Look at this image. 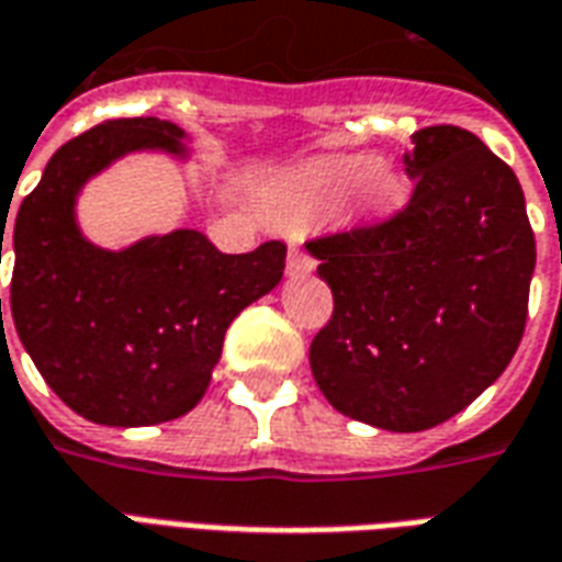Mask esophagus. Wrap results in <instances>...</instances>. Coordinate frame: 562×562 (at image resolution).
I'll list each match as a JSON object with an SVG mask.
<instances>
[{"label":"esophagus","instance_id":"obj_1","mask_svg":"<svg viewBox=\"0 0 562 562\" xmlns=\"http://www.w3.org/2000/svg\"><path fill=\"white\" fill-rule=\"evenodd\" d=\"M313 268H316V258L310 256V252H304L301 246H292V249H289V261H285V273H289V277H304V273H310Z\"/></svg>","mask_w":562,"mask_h":562}]
</instances>
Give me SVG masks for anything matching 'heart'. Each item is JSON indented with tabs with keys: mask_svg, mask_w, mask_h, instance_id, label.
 Wrapping results in <instances>:
<instances>
[{
	"mask_svg": "<svg viewBox=\"0 0 562 562\" xmlns=\"http://www.w3.org/2000/svg\"><path fill=\"white\" fill-rule=\"evenodd\" d=\"M349 192L373 213H389L406 201V183L401 173H394L385 165H379L376 156L370 153H352V156H325L297 171L277 192L273 210L282 220H294L304 210L318 204L340 201Z\"/></svg>",
	"mask_w": 562,
	"mask_h": 562,
	"instance_id": "1",
	"label": "heart"
}]
</instances>
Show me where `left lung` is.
<instances>
[{
    "label": "left lung",
    "instance_id": "1",
    "mask_svg": "<svg viewBox=\"0 0 562 562\" xmlns=\"http://www.w3.org/2000/svg\"><path fill=\"white\" fill-rule=\"evenodd\" d=\"M403 156L413 198L391 220L310 240L334 313L310 367L337 413L415 434L506 370L536 268L515 171L472 132L427 126Z\"/></svg>",
    "mask_w": 562,
    "mask_h": 562
}]
</instances>
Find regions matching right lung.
<instances>
[{"instance_id": "add662e5", "label": "right lung", "mask_w": 562, "mask_h": 562, "mask_svg": "<svg viewBox=\"0 0 562 562\" xmlns=\"http://www.w3.org/2000/svg\"><path fill=\"white\" fill-rule=\"evenodd\" d=\"M135 149L186 156L183 128L132 116L83 132L56 149L14 220L11 318L20 342L68 409L108 427H147L195 409L234 316L285 268L280 240L225 256L192 228L120 252L90 244L75 220L78 192ZM2 237L5 228L0 256Z\"/></svg>"}]
</instances>
